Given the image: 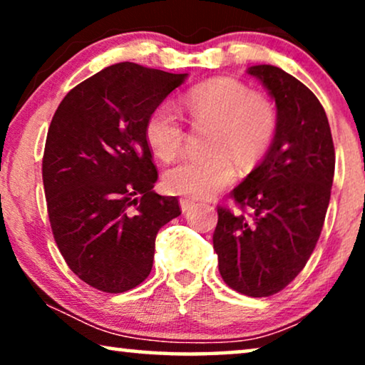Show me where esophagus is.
<instances>
[{"label": "esophagus", "instance_id": "esophagus-1", "mask_svg": "<svg viewBox=\"0 0 365 365\" xmlns=\"http://www.w3.org/2000/svg\"><path fill=\"white\" fill-rule=\"evenodd\" d=\"M181 209H182V212H189V211H192L194 207L197 206V202L196 201H191V199H181Z\"/></svg>", "mask_w": 365, "mask_h": 365}]
</instances>
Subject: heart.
Masks as SVG:
<instances>
[{"mask_svg": "<svg viewBox=\"0 0 365 365\" xmlns=\"http://www.w3.org/2000/svg\"><path fill=\"white\" fill-rule=\"evenodd\" d=\"M192 124H212L206 156H186L164 173L169 192L209 199L236 178V164L252 166L271 146L277 131V113L271 99L251 91L236 79L219 78L199 84L181 99ZM144 138L153 153L171 159L181 151L186 129L173 104L161 103L146 119Z\"/></svg>", "mask_w": 365, "mask_h": 365, "instance_id": "heart-1", "label": "heart"}]
</instances>
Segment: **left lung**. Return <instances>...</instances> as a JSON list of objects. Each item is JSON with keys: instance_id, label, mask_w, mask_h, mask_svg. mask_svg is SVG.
I'll use <instances>...</instances> for the list:
<instances>
[{"instance_id": "8db88e82", "label": "left lung", "mask_w": 365, "mask_h": 365, "mask_svg": "<svg viewBox=\"0 0 365 365\" xmlns=\"http://www.w3.org/2000/svg\"><path fill=\"white\" fill-rule=\"evenodd\" d=\"M247 73L276 101L277 131L261 164L231 192L241 212L217 207L212 244L229 287L267 297L294 281L316 247L336 153L326 111L306 84L271 64Z\"/></svg>"}]
</instances>
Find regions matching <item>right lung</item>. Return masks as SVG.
Segmentation results:
<instances>
[{
  "mask_svg": "<svg viewBox=\"0 0 365 365\" xmlns=\"http://www.w3.org/2000/svg\"><path fill=\"white\" fill-rule=\"evenodd\" d=\"M187 74L118 63L73 88L49 124L43 184L54 241L76 276L98 291L139 286L154 242L181 214L153 191L158 171L146 119Z\"/></svg>",
  "mask_w": 365,
  "mask_h": 365,
  "instance_id": "1",
  "label": "right lung"
}]
</instances>
